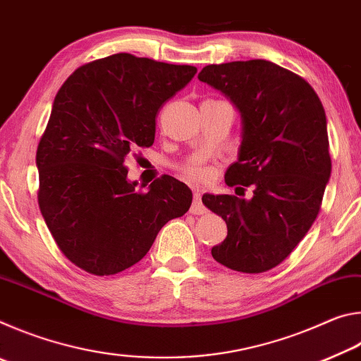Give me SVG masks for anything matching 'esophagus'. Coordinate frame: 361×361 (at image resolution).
Here are the masks:
<instances>
[{
    "label": "esophagus",
    "instance_id": "esophagus-1",
    "mask_svg": "<svg viewBox=\"0 0 361 361\" xmlns=\"http://www.w3.org/2000/svg\"><path fill=\"white\" fill-rule=\"evenodd\" d=\"M202 189L194 188V202L191 207L192 215H204V213H207V207L202 204Z\"/></svg>",
    "mask_w": 361,
    "mask_h": 361
}]
</instances>
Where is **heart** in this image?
Returning a JSON list of instances; mask_svg holds the SVG:
<instances>
[{
	"instance_id": "1",
	"label": "heart",
	"mask_w": 361,
	"mask_h": 361,
	"mask_svg": "<svg viewBox=\"0 0 361 361\" xmlns=\"http://www.w3.org/2000/svg\"><path fill=\"white\" fill-rule=\"evenodd\" d=\"M183 172H185L188 178L195 180V181H202L210 176V169L205 167L204 164H200L197 161L188 164V166L183 167Z\"/></svg>"
}]
</instances>
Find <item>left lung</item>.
<instances>
[{
  "label": "left lung",
  "mask_w": 361,
  "mask_h": 361,
  "mask_svg": "<svg viewBox=\"0 0 361 361\" xmlns=\"http://www.w3.org/2000/svg\"><path fill=\"white\" fill-rule=\"evenodd\" d=\"M197 78L242 118L239 161L226 170V185L253 188L250 200L202 195L228 224L212 256L232 271L266 272L295 250L320 212L331 175L325 109L304 78L267 60L207 65Z\"/></svg>",
  "instance_id": "left-lung-1"
}]
</instances>
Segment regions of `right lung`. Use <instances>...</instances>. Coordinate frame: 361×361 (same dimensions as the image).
Returning <instances> with one entry per match:
<instances>
[{
	"label": "right lung",
	"mask_w": 361,
	"mask_h": 361,
	"mask_svg": "<svg viewBox=\"0 0 361 361\" xmlns=\"http://www.w3.org/2000/svg\"><path fill=\"white\" fill-rule=\"evenodd\" d=\"M195 73L122 52L79 66L57 92L36 151L38 204L82 271L113 276L137 264L162 226L191 207V189L170 175L137 189L126 159L154 143L159 108Z\"/></svg>",
	"instance_id": "add662e5"
}]
</instances>
